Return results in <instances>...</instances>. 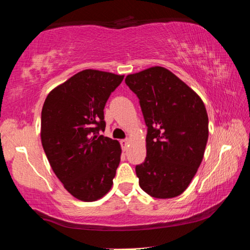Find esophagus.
Segmentation results:
<instances>
[{"instance_id": "34e87169", "label": "esophagus", "mask_w": 250, "mask_h": 250, "mask_svg": "<svg viewBox=\"0 0 250 250\" xmlns=\"http://www.w3.org/2000/svg\"><path fill=\"white\" fill-rule=\"evenodd\" d=\"M120 145H121V147L124 150H125L126 149V146H128V145H129V141L126 140V139H124V140H121L120 141Z\"/></svg>"}]
</instances>
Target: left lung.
I'll list each match as a JSON object with an SVG mask.
<instances>
[{"label": "left lung", "instance_id": "8db88e82", "mask_svg": "<svg viewBox=\"0 0 250 250\" xmlns=\"http://www.w3.org/2000/svg\"><path fill=\"white\" fill-rule=\"evenodd\" d=\"M139 98L146 130V158L135 167L139 185L155 198L179 196L203 160L208 117L202 99L163 67L128 75Z\"/></svg>", "mask_w": 250, "mask_h": 250}]
</instances>
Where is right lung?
Wrapping results in <instances>:
<instances>
[{"label":"right lung","instance_id":"obj_1","mask_svg":"<svg viewBox=\"0 0 250 250\" xmlns=\"http://www.w3.org/2000/svg\"><path fill=\"white\" fill-rule=\"evenodd\" d=\"M124 77L86 69L45 99L41 118L43 149L64 188L80 201L99 200L112 186L121 147L99 132L105 128V103Z\"/></svg>","mask_w":250,"mask_h":250}]
</instances>
